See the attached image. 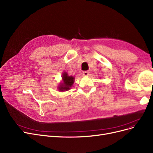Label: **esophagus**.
Listing matches in <instances>:
<instances>
[{"mask_svg": "<svg viewBox=\"0 0 153 153\" xmlns=\"http://www.w3.org/2000/svg\"><path fill=\"white\" fill-rule=\"evenodd\" d=\"M82 74H83L84 76H87L88 75H89V71H83V72H82Z\"/></svg>", "mask_w": 153, "mask_h": 153, "instance_id": "esophagus-1", "label": "esophagus"}]
</instances>
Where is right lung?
<instances>
[{"instance_id":"add662e5","label":"right lung","mask_w":153,"mask_h":153,"mask_svg":"<svg viewBox=\"0 0 153 153\" xmlns=\"http://www.w3.org/2000/svg\"><path fill=\"white\" fill-rule=\"evenodd\" d=\"M63 83L60 85L58 89L60 91H67L70 89V88L72 86L74 82V77L72 76H68L66 72L63 74Z\"/></svg>"}]
</instances>
